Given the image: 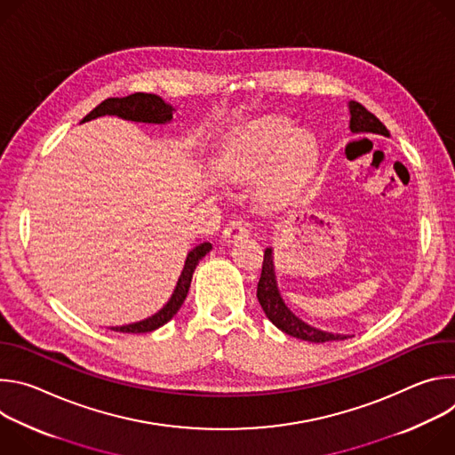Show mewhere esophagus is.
Instances as JSON below:
<instances>
[{
    "label": "esophagus",
    "instance_id": "34e87169",
    "mask_svg": "<svg viewBox=\"0 0 455 455\" xmlns=\"http://www.w3.org/2000/svg\"><path fill=\"white\" fill-rule=\"evenodd\" d=\"M250 235V227L248 223L241 221V220H235V221H230L225 228H223V239L227 243H232L235 239H243V237H248Z\"/></svg>",
    "mask_w": 455,
    "mask_h": 455
}]
</instances>
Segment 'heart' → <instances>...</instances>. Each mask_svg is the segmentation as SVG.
Returning a JSON list of instances; mask_svg holds the SVG:
<instances>
[{
	"mask_svg": "<svg viewBox=\"0 0 455 455\" xmlns=\"http://www.w3.org/2000/svg\"><path fill=\"white\" fill-rule=\"evenodd\" d=\"M263 187L272 196H293L311 178L318 146L313 133L293 127L286 116L268 115L244 125L225 146L216 171L230 178H246L269 156Z\"/></svg>",
	"mask_w": 455,
	"mask_h": 455,
	"instance_id": "obj_1",
	"label": "heart"
}]
</instances>
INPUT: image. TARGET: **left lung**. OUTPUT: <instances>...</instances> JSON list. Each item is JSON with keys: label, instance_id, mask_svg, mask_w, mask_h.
<instances>
[{"label": "left lung", "instance_id": "1", "mask_svg": "<svg viewBox=\"0 0 455 455\" xmlns=\"http://www.w3.org/2000/svg\"><path fill=\"white\" fill-rule=\"evenodd\" d=\"M349 113H351V120H349L351 133H374V135L388 137L387 127L371 111H367L360 102L351 100ZM257 299L274 326H277L281 331H284L290 337H295V339H300L306 342H315V344L347 339V335L320 331V330L309 326V323H306L304 320H300L297 315H293L290 311V307L284 304V300L279 293V288H277L272 248L265 250L263 270H261V277H259V283H257Z\"/></svg>", "mask_w": 455, "mask_h": 455}]
</instances>
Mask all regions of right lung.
<instances>
[{"label": "right lung", "instance_id": "obj_1", "mask_svg": "<svg viewBox=\"0 0 455 455\" xmlns=\"http://www.w3.org/2000/svg\"><path fill=\"white\" fill-rule=\"evenodd\" d=\"M172 113H174V108L171 104H167L162 97L153 95V93H133V95L120 97V99L113 97V99L102 100L93 111H90L83 118V122H88V120H93V118H99L104 115H113V116L124 118V120L144 122V124H167L172 120ZM211 250H212L211 243H202L187 253L185 267L176 283V288H174L169 302L158 313H155L153 316L144 318L140 322L127 323V326H116L111 330L120 331V333H149V331L162 328L164 323H167L181 307V304L188 293L194 270H196L198 263Z\"/></svg>", "mask_w": 455, "mask_h": 455}]
</instances>
